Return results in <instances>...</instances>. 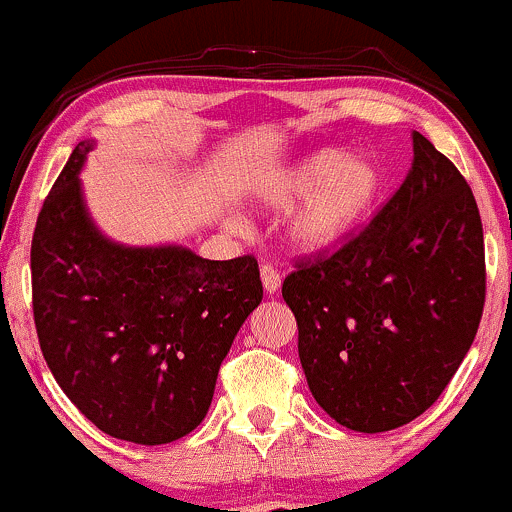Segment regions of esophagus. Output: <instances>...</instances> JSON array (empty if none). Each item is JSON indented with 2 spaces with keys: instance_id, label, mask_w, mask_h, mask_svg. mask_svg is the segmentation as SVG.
<instances>
[{
  "instance_id": "34e87169",
  "label": "esophagus",
  "mask_w": 512,
  "mask_h": 512,
  "mask_svg": "<svg viewBox=\"0 0 512 512\" xmlns=\"http://www.w3.org/2000/svg\"><path fill=\"white\" fill-rule=\"evenodd\" d=\"M262 277V286H265L267 294H277L279 286H282V277H279V269H274L272 265H265L260 269Z\"/></svg>"
}]
</instances>
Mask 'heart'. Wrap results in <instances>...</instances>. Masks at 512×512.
<instances>
[{"instance_id": "b5f03b06", "label": "heart", "mask_w": 512, "mask_h": 512, "mask_svg": "<svg viewBox=\"0 0 512 512\" xmlns=\"http://www.w3.org/2000/svg\"><path fill=\"white\" fill-rule=\"evenodd\" d=\"M384 189L379 160L367 153L320 148L279 167L252 189L267 211H286L284 238L294 250L340 245L374 209Z\"/></svg>"}]
</instances>
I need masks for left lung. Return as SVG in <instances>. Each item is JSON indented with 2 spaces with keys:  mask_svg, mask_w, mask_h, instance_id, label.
I'll return each mask as SVG.
<instances>
[{
  "mask_svg": "<svg viewBox=\"0 0 512 512\" xmlns=\"http://www.w3.org/2000/svg\"><path fill=\"white\" fill-rule=\"evenodd\" d=\"M413 167L372 223L299 262L282 296L318 406L345 428L411 423L445 391L479 330L484 228L466 179L413 133Z\"/></svg>",
  "mask_w": 512,
  "mask_h": 512,
  "instance_id": "1",
  "label": "left lung"
}]
</instances>
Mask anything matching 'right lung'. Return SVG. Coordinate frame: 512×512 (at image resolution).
I'll return each mask as SVG.
<instances>
[{
    "mask_svg": "<svg viewBox=\"0 0 512 512\" xmlns=\"http://www.w3.org/2000/svg\"><path fill=\"white\" fill-rule=\"evenodd\" d=\"M72 150L38 213L33 318L48 369L101 432L136 445L189 435L211 406L221 362L260 306L255 257L204 260L184 245H123L104 235Z\"/></svg>",
    "mask_w": 512,
    "mask_h": 512,
    "instance_id": "right-lung-1",
    "label": "right lung"
}]
</instances>
